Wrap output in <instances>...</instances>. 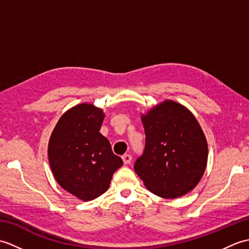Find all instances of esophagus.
Here are the masks:
<instances>
[{
  "label": "esophagus",
  "instance_id": "34e87169",
  "mask_svg": "<svg viewBox=\"0 0 249 249\" xmlns=\"http://www.w3.org/2000/svg\"><path fill=\"white\" fill-rule=\"evenodd\" d=\"M122 160H123L125 165H129L131 160H133V157H131V155H129V154H125L122 156Z\"/></svg>",
  "mask_w": 249,
  "mask_h": 249
}]
</instances>
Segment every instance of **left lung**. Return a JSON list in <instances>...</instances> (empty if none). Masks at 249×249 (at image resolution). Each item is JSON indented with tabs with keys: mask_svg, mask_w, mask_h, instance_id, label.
<instances>
[{
	"mask_svg": "<svg viewBox=\"0 0 249 249\" xmlns=\"http://www.w3.org/2000/svg\"><path fill=\"white\" fill-rule=\"evenodd\" d=\"M143 155L135 172L151 193L176 199L197 186L208 165V141L199 122L185 107L167 99L141 114Z\"/></svg>",
	"mask_w": 249,
	"mask_h": 249,
	"instance_id": "obj_1",
	"label": "left lung"
}]
</instances>
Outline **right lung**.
Masks as SVG:
<instances>
[{
    "label": "right lung",
    "mask_w": 249,
    "mask_h": 249,
    "mask_svg": "<svg viewBox=\"0 0 249 249\" xmlns=\"http://www.w3.org/2000/svg\"><path fill=\"white\" fill-rule=\"evenodd\" d=\"M104 119L96 106L76 105L57 121L49 139L48 160L55 181L82 201L107 192L113 173L123 165L99 133Z\"/></svg>",
    "instance_id": "right-lung-1"
}]
</instances>
